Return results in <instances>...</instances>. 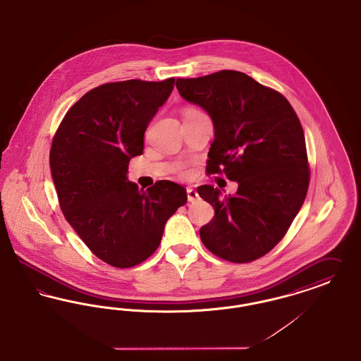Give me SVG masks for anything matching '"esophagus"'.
<instances>
[{"label": "esophagus", "mask_w": 361, "mask_h": 361, "mask_svg": "<svg viewBox=\"0 0 361 361\" xmlns=\"http://www.w3.org/2000/svg\"><path fill=\"white\" fill-rule=\"evenodd\" d=\"M187 196H188V202H191V203L199 200V193L192 188H187Z\"/></svg>", "instance_id": "esophagus-1"}]
</instances>
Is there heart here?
<instances>
[{"mask_svg": "<svg viewBox=\"0 0 361 361\" xmlns=\"http://www.w3.org/2000/svg\"><path fill=\"white\" fill-rule=\"evenodd\" d=\"M196 111H197V110H195V109H187V110H185V114H191V113H196ZM185 114H184V116H185Z\"/></svg>", "mask_w": 361, "mask_h": 361, "instance_id": "b5f03b06", "label": "heart"}]
</instances>
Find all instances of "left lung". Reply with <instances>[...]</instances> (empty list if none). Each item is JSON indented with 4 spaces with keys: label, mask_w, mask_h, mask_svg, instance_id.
Listing matches in <instances>:
<instances>
[{
    "label": "left lung",
    "mask_w": 361,
    "mask_h": 361,
    "mask_svg": "<svg viewBox=\"0 0 361 361\" xmlns=\"http://www.w3.org/2000/svg\"><path fill=\"white\" fill-rule=\"evenodd\" d=\"M176 87L212 117L207 171H224L238 184L234 195L212 185L197 188L215 212L200 228V238L225 260L259 259L282 240L308 191L305 137L296 111L282 94L237 71L177 79Z\"/></svg>",
    "instance_id": "obj_1"
}]
</instances>
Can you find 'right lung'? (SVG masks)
Segmentation results:
<instances>
[{"mask_svg":"<svg viewBox=\"0 0 361 361\" xmlns=\"http://www.w3.org/2000/svg\"><path fill=\"white\" fill-rule=\"evenodd\" d=\"M173 85L174 78L95 87L68 110L51 143L50 170L65 219L92 254L118 269L154 254L168 219L188 199L169 180L143 191L127 176Z\"/></svg>","mask_w":361,"mask_h":361,"instance_id":"1","label":"right lung"}]
</instances>
